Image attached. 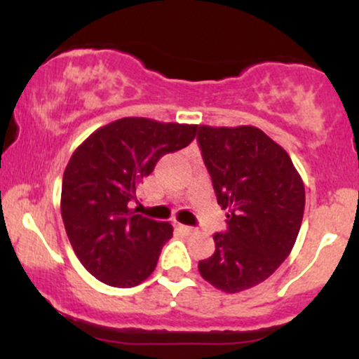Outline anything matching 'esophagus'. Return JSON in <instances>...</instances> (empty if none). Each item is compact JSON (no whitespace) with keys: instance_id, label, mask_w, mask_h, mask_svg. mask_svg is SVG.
I'll use <instances>...</instances> for the list:
<instances>
[{"instance_id":"1","label":"esophagus","mask_w":359,"mask_h":359,"mask_svg":"<svg viewBox=\"0 0 359 359\" xmlns=\"http://www.w3.org/2000/svg\"><path fill=\"white\" fill-rule=\"evenodd\" d=\"M180 229H182L184 234H192L196 231V228H192V226H187V224H179Z\"/></svg>"}]
</instances>
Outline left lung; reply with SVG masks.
<instances>
[{
    "label": "left lung",
    "instance_id": "1",
    "mask_svg": "<svg viewBox=\"0 0 359 359\" xmlns=\"http://www.w3.org/2000/svg\"><path fill=\"white\" fill-rule=\"evenodd\" d=\"M201 154L228 231L214 234L199 273L236 294L266 280L290 255L302 224L306 189L290 156L255 126H199Z\"/></svg>",
    "mask_w": 359,
    "mask_h": 359
}]
</instances>
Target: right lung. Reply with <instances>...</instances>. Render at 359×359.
<instances>
[{"mask_svg": "<svg viewBox=\"0 0 359 359\" xmlns=\"http://www.w3.org/2000/svg\"><path fill=\"white\" fill-rule=\"evenodd\" d=\"M197 125L121 118L76 148L62 179L60 212L74 253L106 285L130 288L151 275L174 228L137 214V189L160 156L185 148Z\"/></svg>", "mask_w": 359, "mask_h": 359, "instance_id": "1", "label": "right lung"}]
</instances>
